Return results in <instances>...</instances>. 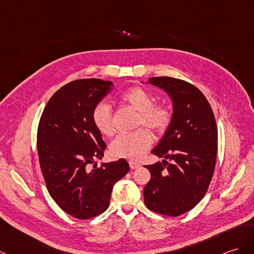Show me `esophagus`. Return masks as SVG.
I'll list each match as a JSON object with an SVG mask.
<instances>
[{
  "label": "esophagus",
  "instance_id": "34e87169",
  "mask_svg": "<svg viewBox=\"0 0 254 254\" xmlns=\"http://www.w3.org/2000/svg\"><path fill=\"white\" fill-rule=\"evenodd\" d=\"M128 164H129V167H131V169H137L140 167V164L138 162H135V161H128Z\"/></svg>",
  "mask_w": 254,
  "mask_h": 254
}]
</instances>
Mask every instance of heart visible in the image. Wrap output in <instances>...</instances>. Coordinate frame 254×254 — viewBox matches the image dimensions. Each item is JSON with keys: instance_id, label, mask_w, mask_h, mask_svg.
Returning a JSON list of instances; mask_svg holds the SVG:
<instances>
[{"instance_id": "b5f03b06", "label": "heart", "mask_w": 254, "mask_h": 254, "mask_svg": "<svg viewBox=\"0 0 254 254\" xmlns=\"http://www.w3.org/2000/svg\"><path fill=\"white\" fill-rule=\"evenodd\" d=\"M121 102L138 111L137 125L154 129L156 132L166 131L172 120V113L164 105L154 104V97L149 92L140 86L128 88L121 94ZM92 120L98 132L105 136L114 134L113 115L108 104L99 103L93 109ZM151 145V136L145 128L120 134L114 139L110 146L111 154L117 158H127L138 160Z\"/></svg>"}]
</instances>
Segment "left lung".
Here are the masks:
<instances>
[{"mask_svg":"<svg viewBox=\"0 0 254 254\" xmlns=\"http://www.w3.org/2000/svg\"><path fill=\"white\" fill-rule=\"evenodd\" d=\"M173 104L172 120L151 154L163 158L151 166L144 188L146 207L179 216L191 210L207 192L214 172L217 128L211 106L196 86L170 76H154ZM170 160L168 164L166 159Z\"/></svg>","mask_w":254,"mask_h":254,"instance_id":"obj_1","label":"left lung"}]
</instances>
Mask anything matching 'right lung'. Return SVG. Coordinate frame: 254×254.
Instances as JSON below:
<instances>
[{
	"mask_svg": "<svg viewBox=\"0 0 254 254\" xmlns=\"http://www.w3.org/2000/svg\"><path fill=\"white\" fill-rule=\"evenodd\" d=\"M113 86L100 79L70 82L50 98L39 122L38 155L47 190L79 220L107 210L114 185L129 170L126 159L100 167L95 162L106 144L93 123V109Z\"/></svg>",
	"mask_w": 254,
	"mask_h": 254,
	"instance_id": "right-lung-1",
	"label": "right lung"
}]
</instances>
